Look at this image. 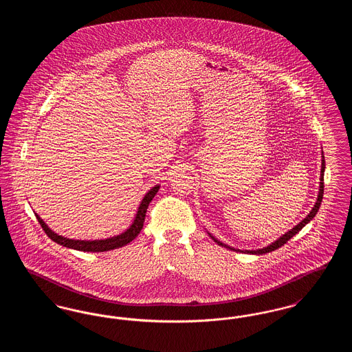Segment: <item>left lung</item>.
Here are the masks:
<instances>
[{
  "label": "left lung",
  "instance_id": "1",
  "mask_svg": "<svg viewBox=\"0 0 352 352\" xmlns=\"http://www.w3.org/2000/svg\"><path fill=\"white\" fill-rule=\"evenodd\" d=\"M323 175H324V157L322 155V168H320V182H319V192H318V199L316 201V204H314V207H313V210L310 211V214L306 217V218L303 219L302 221H300L294 228H292L289 232H286V234H283L280 239H277L274 243H272L268 247H265V248H263V250H257V251H245L247 253H252V254H265V253H268V252L274 251V250H277V248H280V247H283L284 244L287 243V240H290L293 236L296 234H298L300 231H301L302 228L311 220V219L314 218L316 215H317V212H318L319 206H320V203H322V198H323ZM210 236L212 237V240L215 241V243H218L219 245H221V247H226V248H230V250H234V251H239V250H234V248H231V247H228V245H226V244H223L221 241H219L217 240L212 234H210Z\"/></svg>",
  "mask_w": 352,
  "mask_h": 352
}]
</instances>
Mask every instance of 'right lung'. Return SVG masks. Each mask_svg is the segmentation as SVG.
I'll return each mask as SVG.
<instances>
[{"label": "right lung", "mask_w": 352, "mask_h": 352, "mask_svg": "<svg viewBox=\"0 0 352 352\" xmlns=\"http://www.w3.org/2000/svg\"><path fill=\"white\" fill-rule=\"evenodd\" d=\"M158 188H160V186L157 184V186H154L153 188H151V191H148V194L144 197V199H142L140 207H138V211L135 214V218H134L132 226L125 232L118 234V236H113V237H109V239H104V240H72V239L63 237L60 234L52 232L50 228L47 227V224L42 219L39 218L36 214H35V217L38 219V221H39L41 227L43 228V231L50 237L51 240L58 243V244H60V245H63V247H67V248H71V250L82 252L111 251V250H116V248L126 245L128 243H131L141 232V230L144 227L145 217H146V210L149 207V203L153 201V198L158 192Z\"/></svg>", "instance_id": "1"}]
</instances>
